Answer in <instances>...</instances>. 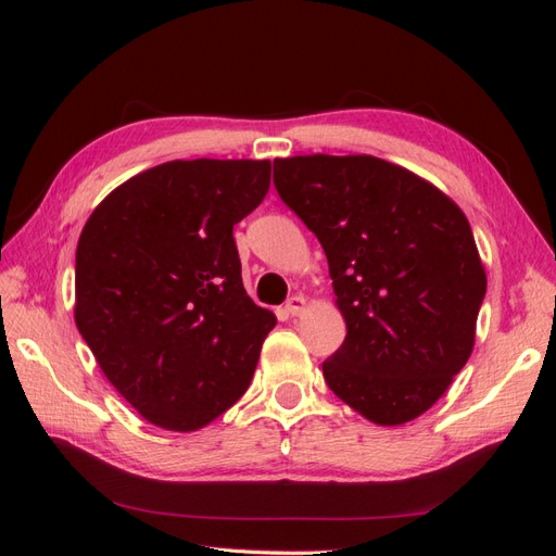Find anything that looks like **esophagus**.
Instances as JSON below:
<instances>
[{
  "mask_svg": "<svg viewBox=\"0 0 556 556\" xmlns=\"http://www.w3.org/2000/svg\"><path fill=\"white\" fill-rule=\"evenodd\" d=\"M285 311H288L292 317H296V315H301L306 311V299L301 296V294H294L288 304H285Z\"/></svg>",
  "mask_w": 556,
  "mask_h": 556,
  "instance_id": "esophagus-1",
  "label": "esophagus"
}]
</instances>
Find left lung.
<instances>
[{
	"label": "left lung",
	"mask_w": 556,
	"mask_h": 556,
	"mask_svg": "<svg viewBox=\"0 0 556 556\" xmlns=\"http://www.w3.org/2000/svg\"><path fill=\"white\" fill-rule=\"evenodd\" d=\"M280 199L325 248L345 341L329 390L380 427L427 413L476 345L486 274L464 211L374 155L274 160Z\"/></svg>",
	"instance_id": "left-lung-1"
}]
</instances>
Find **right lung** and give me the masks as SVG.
<instances>
[{
  "label": "right lung",
  "instance_id": "add662e5",
  "mask_svg": "<svg viewBox=\"0 0 556 556\" xmlns=\"http://www.w3.org/2000/svg\"><path fill=\"white\" fill-rule=\"evenodd\" d=\"M268 185V160L164 162L117 185L80 231L76 327L150 425L197 431L248 390L278 319L248 296L231 229Z\"/></svg>",
  "mask_w": 556,
  "mask_h": 556
}]
</instances>
